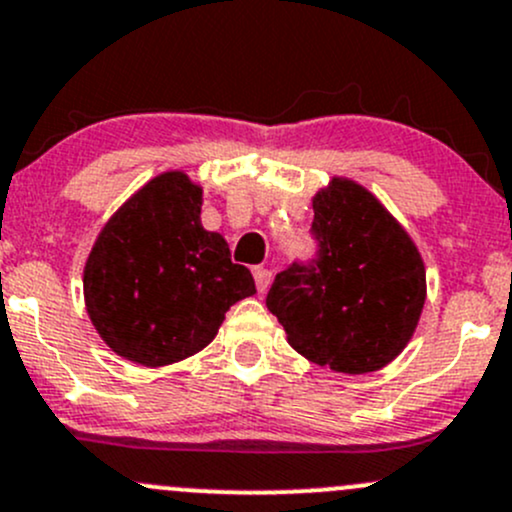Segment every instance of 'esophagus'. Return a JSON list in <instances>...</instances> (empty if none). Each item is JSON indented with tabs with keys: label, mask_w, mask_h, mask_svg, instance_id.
<instances>
[{
	"label": "esophagus",
	"mask_w": 512,
	"mask_h": 512,
	"mask_svg": "<svg viewBox=\"0 0 512 512\" xmlns=\"http://www.w3.org/2000/svg\"><path fill=\"white\" fill-rule=\"evenodd\" d=\"M252 274H255L257 292H267V289H270V284H272V272L265 270V267H255Z\"/></svg>",
	"instance_id": "esophagus-1"
}]
</instances>
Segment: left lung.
Instances as JSON below:
<instances>
[{"instance_id":"1","label":"left lung","mask_w":512,"mask_h":512,"mask_svg":"<svg viewBox=\"0 0 512 512\" xmlns=\"http://www.w3.org/2000/svg\"><path fill=\"white\" fill-rule=\"evenodd\" d=\"M311 206L319 260L279 272L267 309L306 360L333 373H373L417 331L424 260L400 220L358 181L333 176Z\"/></svg>"}]
</instances>
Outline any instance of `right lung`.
I'll list each match as a JSON object with an SVG mask.
<instances>
[{"label": "right lung", "instance_id": "add662e5", "mask_svg": "<svg viewBox=\"0 0 512 512\" xmlns=\"http://www.w3.org/2000/svg\"><path fill=\"white\" fill-rule=\"evenodd\" d=\"M203 188L161 171L107 218L83 267L85 311L105 346L144 368L208 346L225 311L257 294L220 233L201 225Z\"/></svg>", "mask_w": 512, "mask_h": 512}]
</instances>
